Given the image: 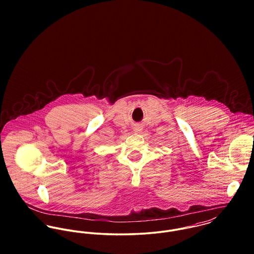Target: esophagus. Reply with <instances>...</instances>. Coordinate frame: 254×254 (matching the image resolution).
<instances>
[{"label": "esophagus", "instance_id": "1", "mask_svg": "<svg viewBox=\"0 0 254 254\" xmlns=\"http://www.w3.org/2000/svg\"><path fill=\"white\" fill-rule=\"evenodd\" d=\"M142 130H143V127H142L141 125H136V126L134 127V132H135V133H141Z\"/></svg>", "mask_w": 254, "mask_h": 254}]
</instances>
